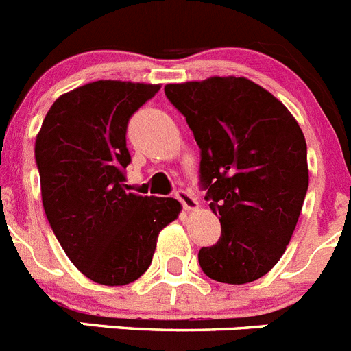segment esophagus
Returning <instances> with one entry per match:
<instances>
[{"label": "esophagus", "instance_id": "1", "mask_svg": "<svg viewBox=\"0 0 351 351\" xmlns=\"http://www.w3.org/2000/svg\"><path fill=\"white\" fill-rule=\"evenodd\" d=\"M176 198H178L179 202L182 204V207H184L186 210L197 209V207H198L197 198H195L193 195L190 193V191H186V190H178V191H176Z\"/></svg>", "mask_w": 351, "mask_h": 351}]
</instances>
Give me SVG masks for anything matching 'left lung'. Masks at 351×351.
Returning a JSON list of instances; mask_svg holds the SVG:
<instances>
[{
    "label": "left lung",
    "instance_id": "left-lung-1",
    "mask_svg": "<svg viewBox=\"0 0 351 351\" xmlns=\"http://www.w3.org/2000/svg\"><path fill=\"white\" fill-rule=\"evenodd\" d=\"M200 147V188L221 237L198 251L210 280L244 285L283 256L308 193L306 138L288 108L244 77L169 84Z\"/></svg>",
    "mask_w": 351,
    "mask_h": 351
}]
</instances>
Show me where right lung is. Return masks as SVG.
Segmentation results:
<instances>
[{
  "label": "right lung",
  "instance_id": "1",
  "mask_svg": "<svg viewBox=\"0 0 351 351\" xmlns=\"http://www.w3.org/2000/svg\"><path fill=\"white\" fill-rule=\"evenodd\" d=\"M154 84L96 80L52 104L35 142L42 202L56 239L86 278L107 287L138 280L156 237L178 218L176 198L126 191L128 121Z\"/></svg>",
  "mask_w": 351,
  "mask_h": 351
}]
</instances>
